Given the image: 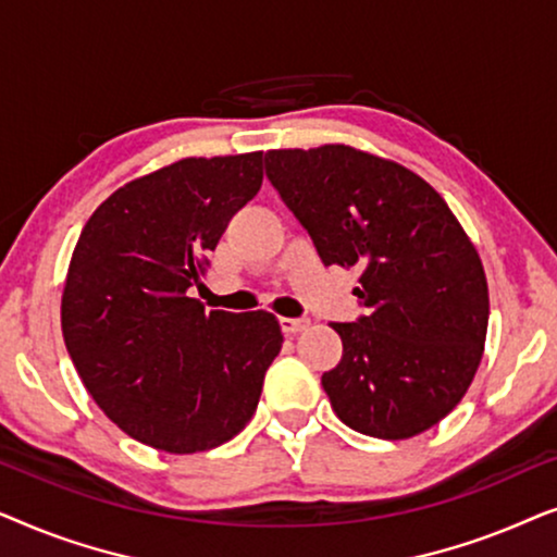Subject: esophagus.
Masks as SVG:
<instances>
[{
	"label": "esophagus",
	"instance_id": "obj_1",
	"mask_svg": "<svg viewBox=\"0 0 557 557\" xmlns=\"http://www.w3.org/2000/svg\"><path fill=\"white\" fill-rule=\"evenodd\" d=\"M309 326V319H288V317H281V330L284 334H299Z\"/></svg>",
	"mask_w": 557,
	"mask_h": 557
}]
</instances>
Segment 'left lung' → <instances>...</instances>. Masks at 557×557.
<instances>
[{"label": "left lung", "mask_w": 557, "mask_h": 557, "mask_svg": "<svg viewBox=\"0 0 557 557\" xmlns=\"http://www.w3.org/2000/svg\"><path fill=\"white\" fill-rule=\"evenodd\" d=\"M265 174L324 265L362 271L368 317L334 322L342 360L322 375L345 425L413 438L451 413L484 355L490 286L436 189L393 159L322 144L265 151Z\"/></svg>", "instance_id": "left-lung-1"}]
</instances>
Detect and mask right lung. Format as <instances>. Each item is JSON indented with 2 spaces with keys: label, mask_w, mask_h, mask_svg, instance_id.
Returning a JSON list of instances; mask_svg holds the SVG:
<instances>
[{
  "label": "right lung",
  "mask_w": 557,
  "mask_h": 557,
  "mask_svg": "<svg viewBox=\"0 0 557 557\" xmlns=\"http://www.w3.org/2000/svg\"><path fill=\"white\" fill-rule=\"evenodd\" d=\"M261 182L263 151L180 159L106 197L75 243L65 347L98 408L157 451L238 436L284 345L271 311H205L187 296Z\"/></svg>",
  "instance_id": "add662e5"
}]
</instances>
